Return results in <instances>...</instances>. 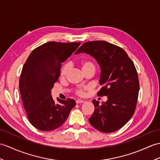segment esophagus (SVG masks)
I'll return each mask as SVG.
<instances>
[{
  "label": "esophagus",
  "mask_w": 160,
  "mask_h": 160,
  "mask_svg": "<svg viewBox=\"0 0 160 160\" xmlns=\"http://www.w3.org/2000/svg\"><path fill=\"white\" fill-rule=\"evenodd\" d=\"M76 103H84V102L83 101V100H81V99H78L76 100Z\"/></svg>",
  "instance_id": "obj_1"
}]
</instances>
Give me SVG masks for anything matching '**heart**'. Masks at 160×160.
<instances>
[{
  "label": "heart",
  "mask_w": 160,
  "mask_h": 160,
  "mask_svg": "<svg viewBox=\"0 0 160 160\" xmlns=\"http://www.w3.org/2000/svg\"><path fill=\"white\" fill-rule=\"evenodd\" d=\"M80 66L82 70L83 73H85L88 71H92L95 72V65L94 62L91 61V59L85 58L82 60L80 62ZM70 68V64L69 62L65 63L64 65L62 66L61 69V76L65 77L68 72H69ZM85 90H87V88H79L76 91V94L79 96H83L85 93Z\"/></svg>",
  "instance_id": "heart-1"
}]
</instances>
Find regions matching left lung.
Listing matches in <instances>:
<instances>
[{
  "label": "left lung",
  "mask_w": 160,
  "mask_h": 160,
  "mask_svg": "<svg viewBox=\"0 0 160 160\" xmlns=\"http://www.w3.org/2000/svg\"><path fill=\"white\" fill-rule=\"evenodd\" d=\"M87 53L98 61L101 68L98 96H107L99 104L92 100L95 110L88 118L99 132H116L127 123L135 112L139 91V80L135 65L121 48L104 41L83 43L75 54Z\"/></svg>",
  "instance_id": "obj_1"
}]
</instances>
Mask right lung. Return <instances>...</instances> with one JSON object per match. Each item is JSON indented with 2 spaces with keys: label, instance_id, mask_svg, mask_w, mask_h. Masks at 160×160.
<instances>
[{
  "label": "right lung",
  "instance_id": "right-lung-1",
  "mask_svg": "<svg viewBox=\"0 0 160 160\" xmlns=\"http://www.w3.org/2000/svg\"><path fill=\"white\" fill-rule=\"evenodd\" d=\"M80 45V42H50L32 51L26 61L20 78L22 103L30 122L41 131H52L61 126L76 106L72 99H57L51 89L60 76L61 63Z\"/></svg>",
  "mask_w": 160,
  "mask_h": 160
}]
</instances>
